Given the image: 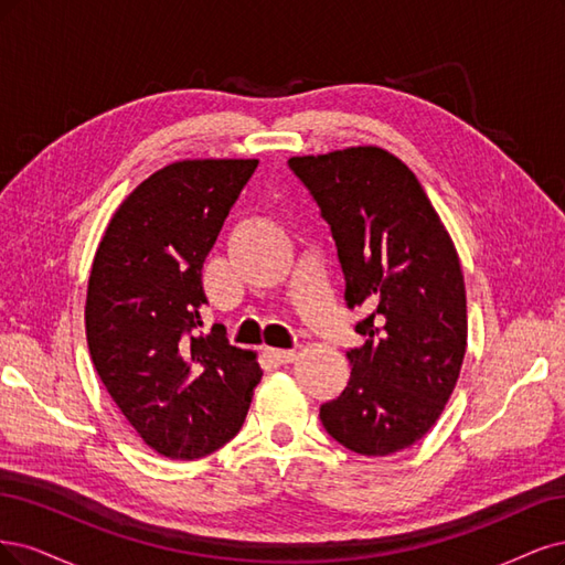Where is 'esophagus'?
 <instances>
[{
    "mask_svg": "<svg viewBox=\"0 0 565 565\" xmlns=\"http://www.w3.org/2000/svg\"><path fill=\"white\" fill-rule=\"evenodd\" d=\"M267 356L277 363H290L296 359V350H267Z\"/></svg>",
    "mask_w": 565,
    "mask_h": 565,
    "instance_id": "esophagus-1",
    "label": "esophagus"
}]
</instances>
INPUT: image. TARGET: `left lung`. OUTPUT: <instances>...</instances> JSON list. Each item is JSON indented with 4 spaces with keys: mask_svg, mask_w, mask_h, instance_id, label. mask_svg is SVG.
Listing matches in <instances>:
<instances>
[{
    "mask_svg": "<svg viewBox=\"0 0 565 565\" xmlns=\"http://www.w3.org/2000/svg\"><path fill=\"white\" fill-rule=\"evenodd\" d=\"M288 167L331 225L344 300L369 309L348 352V387L319 411L338 444L392 455L439 420L467 350L458 250L415 173L375 145L290 157Z\"/></svg>",
    "mask_w": 565,
    "mask_h": 565,
    "instance_id": "left-lung-1",
    "label": "left lung"
}]
</instances>
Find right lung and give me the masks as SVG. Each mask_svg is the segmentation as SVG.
Returning a JSON list of instances; mask_svg holds the SVG:
<instances>
[{"mask_svg":"<svg viewBox=\"0 0 565 565\" xmlns=\"http://www.w3.org/2000/svg\"><path fill=\"white\" fill-rule=\"evenodd\" d=\"M258 159H183L124 199L86 290V342L107 394L140 439L196 460L242 429L263 377L256 352L202 331V267Z\"/></svg>","mask_w":565,"mask_h":565,"instance_id":"1","label":"right lung"}]
</instances>
